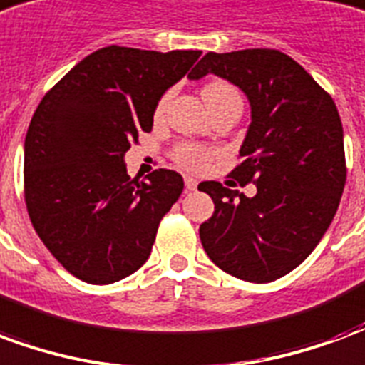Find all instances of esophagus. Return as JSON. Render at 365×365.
<instances>
[{
	"label": "esophagus",
	"instance_id": "obj_1",
	"mask_svg": "<svg viewBox=\"0 0 365 365\" xmlns=\"http://www.w3.org/2000/svg\"><path fill=\"white\" fill-rule=\"evenodd\" d=\"M185 190L187 191H193V190H197V180L195 178H185Z\"/></svg>",
	"mask_w": 365,
	"mask_h": 365
}]
</instances>
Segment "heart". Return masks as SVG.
<instances>
[{"instance_id": "1", "label": "heart", "mask_w": 365, "mask_h": 365, "mask_svg": "<svg viewBox=\"0 0 365 365\" xmlns=\"http://www.w3.org/2000/svg\"><path fill=\"white\" fill-rule=\"evenodd\" d=\"M222 93H237V90L225 82H211L203 88V99L211 96H222ZM166 103L168 96H164L156 103V109H154L156 117H162V113L166 111ZM174 158L180 166L187 168V170H203L211 160V152L203 148V146H197V144L183 143L174 150Z\"/></svg>"}]
</instances>
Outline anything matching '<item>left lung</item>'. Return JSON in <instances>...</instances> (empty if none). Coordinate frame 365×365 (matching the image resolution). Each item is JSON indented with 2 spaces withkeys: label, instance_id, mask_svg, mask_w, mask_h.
Instances as JSON below:
<instances>
[{
  "label": "left lung",
  "instance_id": "8db88e82",
  "mask_svg": "<svg viewBox=\"0 0 365 365\" xmlns=\"http://www.w3.org/2000/svg\"><path fill=\"white\" fill-rule=\"evenodd\" d=\"M215 74L245 91L252 123L230 178L256 195L201 182L213 217L199 227L207 256L254 283L289 274L336 215L346 183L344 133L332 97L287 54L272 48L207 52L190 80Z\"/></svg>",
  "mask_w": 365,
  "mask_h": 365
}]
</instances>
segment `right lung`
<instances>
[{"instance_id":"right-lung-1","label":"right lung","mask_w":365,"mask_h":365,"mask_svg":"<svg viewBox=\"0 0 365 365\" xmlns=\"http://www.w3.org/2000/svg\"><path fill=\"white\" fill-rule=\"evenodd\" d=\"M199 56L111 44L78 62L36 107L25 136V203L44 246L78 279L119 282L148 260L183 178L160 168L133 180L125 154Z\"/></svg>"}]
</instances>
